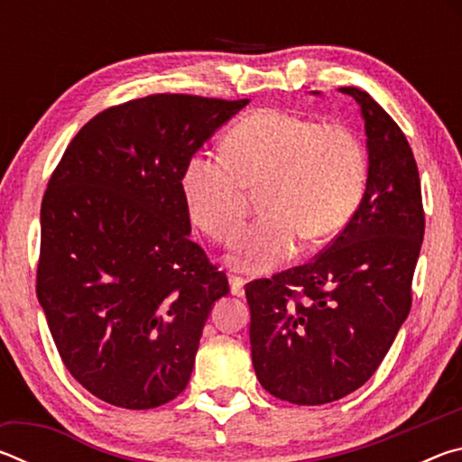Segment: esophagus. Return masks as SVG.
Masks as SVG:
<instances>
[{
    "label": "esophagus",
    "mask_w": 462,
    "mask_h": 462,
    "mask_svg": "<svg viewBox=\"0 0 462 462\" xmlns=\"http://www.w3.org/2000/svg\"><path fill=\"white\" fill-rule=\"evenodd\" d=\"M228 281H230V291H232V295H238V297L245 295V283H246V279H242V277H238V275H230Z\"/></svg>",
    "instance_id": "obj_1"
}]
</instances>
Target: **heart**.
Returning a JSON list of instances; mask_svg holds the SVG:
<instances>
[{
    "instance_id": "1",
    "label": "heart",
    "mask_w": 462,
    "mask_h": 462,
    "mask_svg": "<svg viewBox=\"0 0 462 462\" xmlns=\"http://www.w3.org/2000/svg\"><path fill=\"white\" fill-rule=\"evenodd\" d=\"M369 181L366 151L353 130L301 114L263 107L226 136L224 152L193 154L181 193L193 224L228 242L246 220L253 193L264 217L232 242L226 261L253 275L275 271L301 238L338 236L361 208Z\"/></svg>"
}]
</instances>
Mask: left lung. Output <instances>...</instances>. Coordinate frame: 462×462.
Here are the masks:
<instances>
[{
	"instance_id": "1",
	"label": "left lung",
	"mask_w": 462,
	"mask_h": 462,
	"mask_svg": "<svg viewBox=\"0 0 462 462\" xmlns=\"http://www.w3.org/2000/svg\"><path fill=\"white\" fill-rule=\"evenodd\" d=\"M340 91L365 120L369 181L361 208L314 261L246 285L256 379L297 405L336 402L373 377L410 314L424 238L408 138L369 93Z\"/></svg>"
}]
</instances>
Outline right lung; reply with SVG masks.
Masks as SVG:
<instances>
[{
  "mask_svg": "<svg viewBox=\"0 0 462 462\" xmlns=\"http://www.w3.org/2000/svg\"><path fill=\"white\" fill-rule=\"evenodd\" d=\"M248 99L156 93L97 114L41 208L36 295L69 373L101 402L151 410L189 383L228 279L191 242L181 177Z\"/></svg>",
  "mask_w": 462,
  "mask_h": 462,
  "instance_id": "1",
  "label": "right lung"
}]
</instances>
